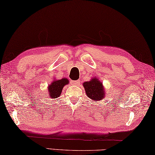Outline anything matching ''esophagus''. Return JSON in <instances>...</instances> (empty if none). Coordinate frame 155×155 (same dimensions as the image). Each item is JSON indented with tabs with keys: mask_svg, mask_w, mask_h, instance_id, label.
<instances>
[{
	"mask_svg": "<svg viewBox=\"0 0 155 155\" xmlns=\"http://www.w3.org/2000/svg\"><path fill=\"white\" fill-rule=\"evenodd\" d=\"M72 83L74 85H77V86H78V85H79L81 82L79 80H77V81H72Z\"/></svg>",
	"mask_w": 155,
	"mask_h": 155,
	"instance_id": "obj_1",
	"label": "esophagus"
}]
</instances>
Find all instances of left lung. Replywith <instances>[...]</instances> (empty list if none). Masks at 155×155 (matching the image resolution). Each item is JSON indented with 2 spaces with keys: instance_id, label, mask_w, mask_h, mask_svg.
I'll return each mask as SVG.
<instances>
[{
  "instance_id": "8db88e82",
  "label": "left lung",
  "mask_w": 155,
  "mask_h": 155,
  "mask_svg": "<svg viewBox=\"0 0 155 155\" xmlns=\"http://www.w3.org/2000/svg\"><path fill=\"white\" fill-rule=\"evenodd\" d=\"M87 97L93 101H100L105 97V90L102 82L96 77L83 84Z\"/></svg>"
}]
</instances>
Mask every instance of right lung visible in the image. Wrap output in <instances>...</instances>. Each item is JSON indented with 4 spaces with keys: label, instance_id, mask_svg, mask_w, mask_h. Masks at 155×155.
Instances as JSON below:
<instances>
[{
    "label": "right lung",
    "instance_id": "1",
    "mask_svg": "<svg viewBox=\"0 0 155 155\" xmlns=\"http://www.w3.org/2000/svg\"><path fill=\"white\" fill-rule=\"evenodd\" d=\"M69 83L67 78H62V79L53 80V81L48 86V93L49 97L51 98H57L61 96L62 88Z\"/></svg>",
    "mask_w": 155,
    "mask_h": 155
}]
</instances>
